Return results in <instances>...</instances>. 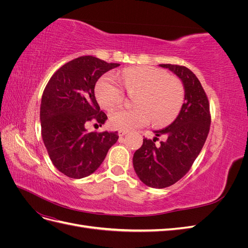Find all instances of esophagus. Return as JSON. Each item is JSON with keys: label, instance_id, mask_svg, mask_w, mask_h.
Listing matches in <instances>:
<instances>
[{"label": "esophagus", "instance_id": "obj_1", "mask_svg": "<svg viewBox=\"0 0 248 248\" xmlns=\"http://www.w3.org/2000/svg\"><path fill=\"white\" fill-rule=\"evenodd\" d=\"M127 133V131L126 130H119V132H118V134H119V137H124L125 134Z\"/></svg>", "mask_w": 248, "mask_h": 248}]
</instances>
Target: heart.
I'll use <instances>...</instances> for the list:
<instances>
[{
	"instance_id": "b5f03b06",
	"label": "heart",
	"mask_w": 248,
	"mask_h": 248,
	"mask_svg": "<svg viewBox=\"0 0 248 248\" xmlns=\"http://www.w3.org/2000/svg\"><path fill=\"white\" fill-rule=\"evenodd\" d=\"M138 91L134 96L136 108H119L109 116V122L116 129L130 130L153 121L166 125L174 121L184 101V87L181 80L159 68L138 66L126 68L117 76L106 74L95 86V96L101 107L114 108L122 102L124 90Z\"/></svg>"
}]
</instances>
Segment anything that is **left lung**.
<instances>
[{"instance_id":"left-lung-1","label":"left lung","mask_w":248,"mask_h":248,"mask_svg":"<svg viewBox=\"0 0 248 248\" xmlns=\"http://www.w3.org/2000/svg\"><path fill=\"white\" fill-rule=\"evenodd\" d=\"M182 80L185 102L177 119L166 128L156 130L153 140L144 139L133 154V168L140 181L153 188H166L184 177L197 159L211 124L210 104L205 90L185 66L160 64ZM166 140L155 145L158 137Z\"/></svg>"}]
</instances>
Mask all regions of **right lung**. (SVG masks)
I'll return each instance as SVG.
<instances>
[{
    "label": "right lung",
    "instance_id": "add662e5",
    "mask_svg": "<svg viewBox=\"0 0 248 248\" xmlns=\"http://www.w3.org/2000/svg\"><path fill=\"white\" fill-rule=\"evenodd\" d=\"M120 66L92 56L72 60L59 68L44 89L40 122L42 140L52 164L72 179L91 175L116 144L118 132H88V122L101 126L108 119L96 101V81Z\"/></svg>",
    "mask_w": 248,
    "mask_h": 248
}]
</instances>
